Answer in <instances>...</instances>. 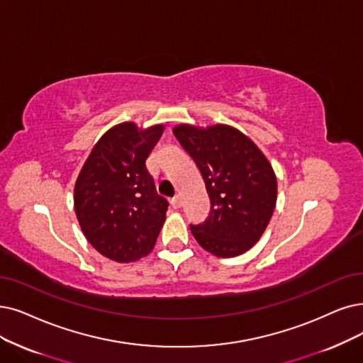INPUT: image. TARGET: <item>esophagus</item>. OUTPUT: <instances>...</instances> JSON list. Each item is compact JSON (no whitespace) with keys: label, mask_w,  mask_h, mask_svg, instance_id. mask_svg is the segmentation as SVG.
<instances>
[{"label":"esophagus","mask_w":363,"mask_h":363,"mask_svg":"<svg viewBox=\"0 0 363 363\" xmlns=\"http://www.w3.org/2000/svg\"><path fill=\"white\" fill-rule=\"evenodd\" d=\"M171 204H172L174 208H180V207H182V198H180V195L174 196L172 201H171Z\"/></svg>","instance_id":"1"}]
</instances>
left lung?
<instances>
[{
	"instance_id": "8db88e82",
	"label": "left lung",
	"mask_w": 363,
	"mask_h": 363,
	"mask_svg": "<svg viewBox=\"0 0 363 363\" xmlns=\"http://www.w3.org/2000/svg\"><path fill=\"white\" fill-rule=\"evenodd\" d=\"M195 161L211 202L204 223L191 225L202 249L234 257L252 249L265 232L277 202V179L265 155L228 125L172 129Z\"/></svg>"
}]
</instances>
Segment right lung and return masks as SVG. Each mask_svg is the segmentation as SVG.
Instances as JSON below:
<instances>
[{
	"label": "right lung",
	"mask_w": 363,
	"mask_h": 363,
	"mask_svg": "<svg viewBox=\"0 0 363 363\" xmlns=\"http://www.w3.org/2000/svg\"><path fill=\"white\" fill-rule=\"evenodd\" d=\"M164 125H116L98 140L79 174L74 208L83 234L101 255L126 264L152 252L168 201L157 195L146 161Z\"/></svg>",
	"instance_id": "1"
}]
</instances>
